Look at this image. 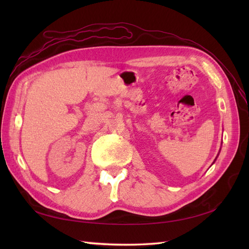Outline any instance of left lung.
I'll return each mask as SVG.
<instances>
[{
	"instance_id": "obj_1",
	"label": "left lung",
	"mask_w": 249,
	"mask_h": 249,
	"mask_svg": "<svg viewBox=\"0 0 249 249\" xmlns=\"http://www.w3.org/2000/svg\"><path fill=\"white\" fill-rule=\"evenodd\" d=\"M217 156H218V155H217ZM217 160V157H216V158H215V160ZM215 160H214V162H215ZM214 162H213V163H214Z\"/></svg>"
}]
</instances>
